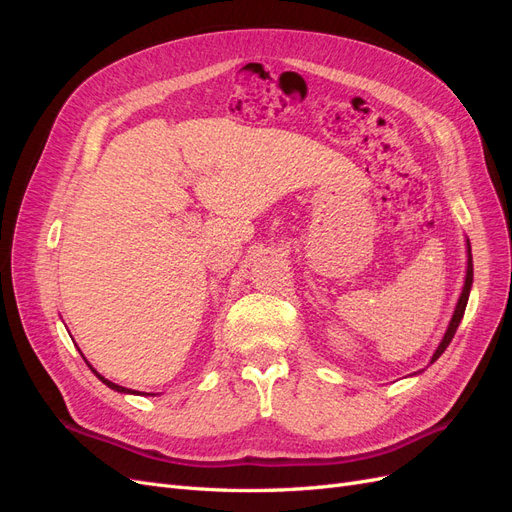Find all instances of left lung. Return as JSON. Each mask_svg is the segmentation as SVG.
<instances>
[{"label": "left lung", "mask_w": 512, "mask_h": 512, "mask_svg": "<svg viewBox=\"0 0 512 512\" xmlns=\"http://www.w3.org/2000/svg\"><path fill=\"white\" fill-rule=\"evenodd\" d=\"M472 277H474V269H472V254H470V243H468V273H466V284H463V292H461V297H459V303H457V307H455V314H453V318H451V324H448V329H446V333H444V339L440 342V346H438V350L433 352V356H431V363L438 359V356L448 348V344H451V339L455 337V331H457V327H459V322H461V318H463V312H466V305H468V297H470V288H472Z\"/></svg>", "instance_id": "left-lung-1"}]
</instances>
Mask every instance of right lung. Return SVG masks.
<instances>
[{
	"instance_id": "add662e5",
	"label": "right lung",
	"mask_w": 512,
	"mask_h": 512,
	"mask_svg": "<svg viewBox=\"0 0 512 512\" xmlns=\"http://www.w3.org/2000/svg\"><path fill=\"white\" fill-rule=\"evenodd\" d=\"M89 367H91V365H89ZM91 371H94V374H96V376H98V378H100V380H102L106 386H111L113 391H119V393H132L130 389H126V386H119V384H115V382H111V380H106L104 376H100L94 367H91Z\"/></svg>"
}]
</instances>
